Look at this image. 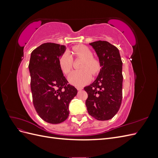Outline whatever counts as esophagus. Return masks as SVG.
<instances>
[{
  "instance_id": "esophagus-1",
  "label": "esophagus",
  "mask_w": 158,
  "mask_h": 158,
  "mask_svg": "<svg viewBox=\"0 0 158 158\" xmlns=\"http://www.w3.org/2000/svg\"><path fill=\"white\" fill-rule=\"evenodd\" d=\"M76 88H77V89H78V91H80V90H82V89H83L82 87H77Z\"/></svg>"
}]
</instances>
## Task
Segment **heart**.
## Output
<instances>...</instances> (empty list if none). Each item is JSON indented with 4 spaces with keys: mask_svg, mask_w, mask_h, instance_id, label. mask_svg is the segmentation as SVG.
Segmentation results:
<instances>
[{
    "mask_svg": "<svg viewBox=\"0 0 158 158\" xmlns=\"http://www.w3.org/2000/svg\"><path fill=\"white\" fill-rule=\"evenodd\" d=\"M72 52L78 57L84 59L79 70H75L69 76V82L76 86H81L86 84L92 78V73L96 74L98 73L101 64L99 61L92 57L93 54L86 46L78 45L73 47ZM73 58L69 51H66L59 59V64L63 73L68 74L73 69ZM92 73H91L90 72Z\"/></svg>",
    "mask_w": 158,
    "mask_h": 158,
    "instance_id": "obj_1",
    "label": "heart"
}]
</instances>
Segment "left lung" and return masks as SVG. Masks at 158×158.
<instances>
[{
	"mask_svg": "<svg viewBox=\"0 0 158 158\" xmlns=\"http://www.w3.org/2000/svg\"><path fill=\"white\" fill-rule=\"evenodd\" d=\"M95 50L101 69L94 82L84 88L88 98L85 101L88 113L99 121L112 118L121 107L123 76L119 51L106 41L89 44Z\"/></svg>",
	"mask_w": 158,
	"mask_h": 158,
	"instance_id": "8db88e82",
	"label": "left lung"
}]
</instances>
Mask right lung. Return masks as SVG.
Masks as SVG:
<instances>
[{"label":"right lung","mask_w":158,"mask_h":158,"mask_svg":"<svg viewBox=\"0 0 158 158\" xmlns=\"http://www.w3.org/2000/svg\"><path fill=\"white\" fill-rule=\"evenodd\" d=\"M66 49L53 43L42 44L31 52L28 66L33 106L43 120L51 124L68 118L69 103L78 92L68 84L59 64Z\"/></svg>","instance_id":"add662e5"}]
</instances>
